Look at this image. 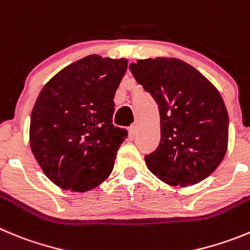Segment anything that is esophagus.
<instances>
[{
    "instance_id": "34e87169",
    "label": "esophagus",
    "mask_w": 250,
    "mask_h": 250,
    "mask_svg": "<svg viewBox=\"0 0 250 250\" xmlns=\"http://www.w3.org/2000/svg\"><path fill=\"white\" fill-rule=\"evenodd\" d=\"M129 135L131 139H135L137 135V125H131V126L129 127Z\"/></svg>"
}]
</instances>
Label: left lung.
I'll return each instance as SVG.
<instances>
[{
  "label": "left lung",
  "mask_w": 250,
  "mask_h": 250,
  "mask_svg": "<svg viewBox=\"0 0 250 250\" xmlns=\"http://www.w3.org/2000/svg\"><path fill=\"white\" fill-rule=\"evenodd\" d=\"M130 70L159 105L161 140L145 161L172 186L201 182L219 166L228 144V113L213 84L178 59L137 61Z\"/></svg>",
  "instance_id": "left-lung-1"
}]
</instances>
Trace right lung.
I'll list each match as a JSON object with an SVG mask.
<instances>
[{
	"mask_svg": "<svg viewBox=\"0 0 250 250\" xmlns=\"http://www.w3.org/2000/svg\"><path fill=\"white\" fill-rule=\"evenodd\" d=\"M126 59L88 56L43 86L31 115L29 144L37 162L61 188L85 192L111 173L127 130L113 125L114 95Z\"/></svg>",
	"mask_w": 250,
	"mask_h": 250,
	"instance_id": "obj_1",
	"label": "right lung"
}]
</instances>
